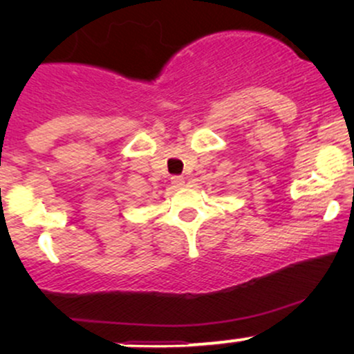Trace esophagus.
<instances>
[{
    "label": "esophagus",
    "mask_w": 354,
    "mask_h": 354,
    "mask_svg": "<svg viewBox=\"0 0 354 354\" xmlns=\"http://www.w3.org/2000/svg\"><path fill=\"white\" fill-rule=\"evenodd\" d=\"M171 185L174 186V188H181V186L185 185V178H183V176H173L171 178Z\"/></svg>",
    "instance_id": "obj_1"
}]
</instances>
